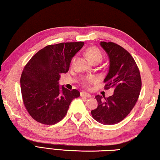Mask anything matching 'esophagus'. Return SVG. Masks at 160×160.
I'll use <instances>...</instances> for the list:
<instances>
[{"mask_svg": "<svg viewBox=\"0 0 160 160\" xmlns=\"http://www.w3.org/2000/svg\"><path fill=\"white\" fill-rule=\"evenodd\" d=\"M80 96L81 97H88V98H90V97H92L90 94L85 92H80Z\"/></svg>", "mask_w": 160, "mask_h": 160, "instance_id": "obj_1", "label": "esophagus"}]
</instances>
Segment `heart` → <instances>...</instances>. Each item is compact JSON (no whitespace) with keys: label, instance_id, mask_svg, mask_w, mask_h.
Returning a JSON list of instances; mask_svg holds the SVG:
<instances>
[{"label":"heart","instance_id":"heart-1","mask_svg":"<svg viewBox=\"0 0 160 160\" xmlns=\"http://www.w3.org/2000/svg\"><path fill=\"white\" fill-rule=\"evenodd\" d=\"M85 55L90 60L92 63H99L100 62H102L103 60V58H104V55L101 51H100L98 48L97 47H90L88 49H87L85 51ZM75 59L76 58L73 57L72 58L71 61V64L73 65L75 62ZM96 81V78L94 76H88L84 78L82 84L83 87H85L86 88H88L89 86L91 83H93Z\"/></svg>","mask_w":160,"mask_h":160}]
</instances>
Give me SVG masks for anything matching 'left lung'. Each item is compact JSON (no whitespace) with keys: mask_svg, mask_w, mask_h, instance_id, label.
<instances>
[{"mask_svg":"<svg viewBox=\"0 0 160 160\" xmlns=\"http://www.w3.org/2000/svg\"><path fill=\"white\" fill-rule=\"evenodd\" d=\"M100 44L110 60L104 88H113L114 92L107 98L97 95L98 106L91 113L97 122L113 125L123 120L134 107L141 90V77L134 58L125 48L112 42Z\"/></svg>","mask_w":160,"mask_h":160,"instance_id":"1","label":"left lung"}]
</instances>
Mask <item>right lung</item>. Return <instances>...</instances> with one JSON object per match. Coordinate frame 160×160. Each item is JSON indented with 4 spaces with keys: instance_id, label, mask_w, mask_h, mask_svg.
<instances>
[{
    "instance_id": "add662e5",
    "label": "right lung",
    "mask_w": 160,
    "mask_h": 160,
    "mask_svg": "<svg viewBox=\"0 0 160 160\" xmlns=\"http://www.w3.org/2000/svg\"><path fill=\"white\" fill-rule=\"evenodd\" d=\"M84 42H66L48 45L32 56L25 65L20 78L24 105L35 121L53 125L66 115L72 99L79 91L69 90L58 82L61 73L68 71L72 58Z\"/></svg>"
}]
</instances>
